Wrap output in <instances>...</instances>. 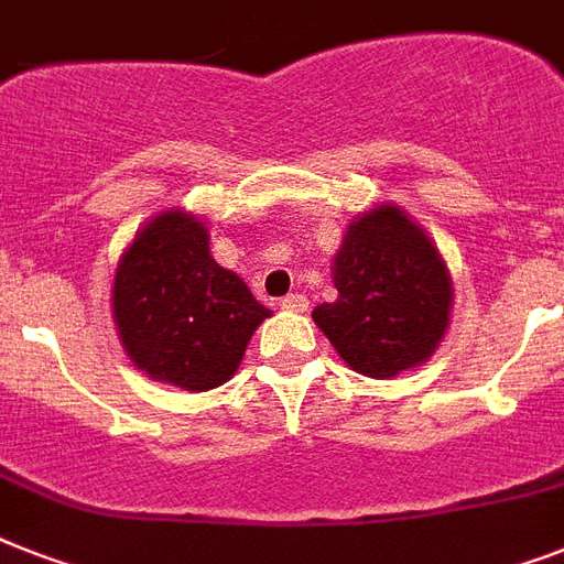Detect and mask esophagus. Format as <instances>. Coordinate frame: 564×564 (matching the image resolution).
I'll use <instances>...</instances> for the list:
<instances>
[{"label":"esophagus","instance_id":"esophagus-1","mask_svg":"<svg viewBox=\"0 0 564 564\" xmlns=\"http://www.w3.org/2000/svg\"><path fill=\"white\" fill-rule=\"evenodd\" d=\"M310 307L307 295H286V299H281V310H290V313H304V310Z\"/></svg>","mask_w":564,"mask_h":564}]
</instances>
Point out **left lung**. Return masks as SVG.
Masks as SVG:
<instances>
[{
    "mask_svg": "<svg viewBox=\"0 0 564 564\" xmlns=\"http://www.w3.org/2000/svg\"><path fill=\"white\" fill-rule=\"evenodd\" d=\"M336 301L313 322L354 371L389 380L436 354L454 313L445 257L410 213L380 202L357 213L334 254Z\"/></svg>",
    "mask_w": 564,
    "mask_h": 564,
    "instance_id": "obj_1",
    "label": "left lung"
}]
</instances>
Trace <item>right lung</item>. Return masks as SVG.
Here are the masks:
<instances>
[{
  "label": "right lung",
  "instance_id": "1",
  "mask_svg": "<svg viewBox=\"0 0 564 564\" xmlns=\"http://www.w3.org/2000/svg\"><path fill=\"white\" fill-rule=\"evenodd\" d=\"M110 313L128 360L187 392L228 383L251 334L272 316L237 272L213 260L207 221L184 207L152 216L128 242Z\"/></svg>",
  "mask_w": 564,
  "mask_h": 564
}]
</instances>
